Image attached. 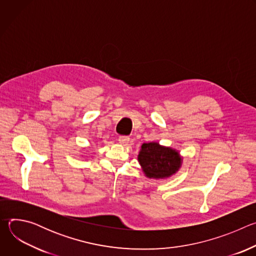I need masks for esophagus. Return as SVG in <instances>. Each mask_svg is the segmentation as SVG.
<instances>
[{
	"instance_id": "1",
	"label": "esophagus",
	"mask_w": 256,
	"mask_h": 256,
	"mask_svg": "<svg viewBox=\"0 0 256 256\" xmlns=\"http://www.w3.org/2000/svg\"><path fill=\"white\" fill-rule=\"evenodd\" d=\"M118 142L122 144H126L128 142H130V138L128 136H122L118 138Z\"/></svg>"
}]
</instances>
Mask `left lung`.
<instances>
[{
  "mask_svg": "<svg viewBox=\"0 0 256 256\" xmlns=\"http://www.w3.org/2000/svg\"><path fill=\"white\" fill-rule=\"evenodd\" d=\"M138 160L144 175L154 179L172 176L179 170L182 163L178 151L164 147L156 142L142 144Z\"/></svg>",
  "mask_w": 256,
  "mask_h": 256,
  "instance_id": "left-lung-1",
  "label": "left lung"
}]
</instances>
